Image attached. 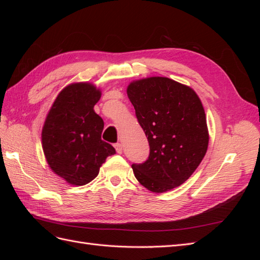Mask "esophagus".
Segmentation results:
<instances>
[{
  "instance_id": "34e87169",
  "label": "esophagus",
  "mask_w": 260,
  "mask_h": 260,
  "mask_svg": "<svg viewBox=\"0 0 260 260\" xmlns=\"http://www.w3.org/2000/svg\"><path fill=\"white\" fill-rule=\"evenodd\" d=\"M115 148H116V152L118 153V154H121L122 153V144L121 143H116L115 144Z\"/></svg>"
}]
</instances>
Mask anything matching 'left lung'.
<instances>
[{
    "label": "left lung",
    "mask_w": 260,
    "mask_h": 260,
    "mask_svg": "<svg viewBox=\"0 0 260 260\" xmlns=\"http://www.w3.org/2000/svg\"><path fill=\"white\" fill-rule=\"evenodd\" d=\"M127 93L149 145L147 159L132 164L133 174L155 193L181 185L199 167L208 146L206 116L198 94L164 77L133 81Z\"/></svg>",
    "instance_id": "1"
}]
</instances>
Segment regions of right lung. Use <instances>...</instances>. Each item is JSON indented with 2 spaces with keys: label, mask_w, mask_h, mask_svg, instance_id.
I'll use <instances>...</instances> for the list:
<instances>
[{
  "label": "right lung",
  "mask_w": 260,
  "mask_h": 260,
  "mask_svg": "<svg viewBox=\"0 0 260 260\" xmlns=\"http://www.w3.org/2000/svg\"><path fill=\"white\" fill-rule=\"evenodd\" d=\"M100 90L75 83L55 100L42 130V146L51 169L68 183L84 185L116 149L102 140L104 121L94 112Z\"/></svg>",
  "instance_id": "obj_1"
}]
</instances>
